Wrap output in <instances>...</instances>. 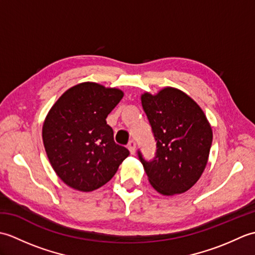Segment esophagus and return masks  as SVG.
Listing matches in <instances>:
<instances>
[{"label": "esophagus", "instance_id": "1", "mask_svg": "<svg viewBox=\"0 0 255 255\" xmlns=\"http://www.w3.org/2000/svg\"><path fill=\"white\" fill-rule=\"evenodd\" d=\"M128 149L130 151L131 154L136 153V141H134V140H130V141L128 142Z\"/></svg>", "mask_w": 255, "mask_h": 255}]
</instances>
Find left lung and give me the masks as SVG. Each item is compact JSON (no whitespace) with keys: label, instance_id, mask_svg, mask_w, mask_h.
<instances>
[{"label":"left lung","instance_id":"left-lung-1","mask_svg":"<svg viewBox=\"0 0 255 255\" xmlns=\"http://www.w3.org/2000/svg\"><path fill=\"white\" fill-rule=\"evenodd\" d=\"M141 104L156 142L155 155L139 160L152 187L162 195L188 191L207 164L213 142L211 127L197 103L174 88L144 93Z\"/></svg>","mask_w":255,"mask_h":255}]
</instances>
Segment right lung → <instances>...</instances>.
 Returning <instances> with one entry per match:
<instances>
[{
	"instance_id": "1",
	"label": "right lung",
	"mask_w": 255,
	"mask_h": 255,
	"mask_svg": "<svg viewBox=\"0 0 255 255\" xmlns=\"http://www.w3.org/2000/svg\"><path fill=\"white\" fill-rule=\"evenodd\" d=\"M123 96L118 89L84 82L64 92L48 113L42 126L45 150L68 186L81 192L100 188L129 155L106 123Z\"/></svg>"
}]
</instances>
